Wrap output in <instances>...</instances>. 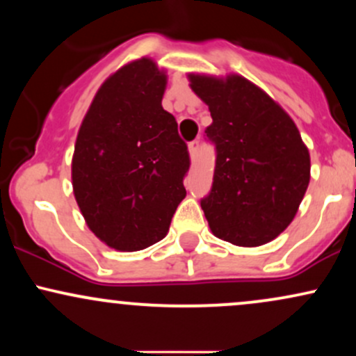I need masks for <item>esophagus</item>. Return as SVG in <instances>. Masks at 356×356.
<instances>
[{
	"label": "esophagus",
	"instance_id": "esophagus-1",
	"mask_svg": "<svg viewBox=\"0 0 356 356\" xmlns=\"http://www.w3.org/2000/svg\"><path fill=\"white\" fill-rule=\"evenodd\" d=\"M197 152H199V140L191 142V144H189V155H191V157L192 159L197 157Z\"/></svg>",
	"mask_w": 356,
	"mask_h": 356
}]
</instances>
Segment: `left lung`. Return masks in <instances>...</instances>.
I'll return each instance as SVG.
<instances>
[{
  "mask_svg": "<svg viewBox=\"0 0 356 356\" xmlns=\"http://www.w3.org/2000/svg\"><path fill=\"white\" fill-rule=\"evenodd\" d=\"M209 107L214 182L201 201L212 234L234 246L276 239L295 219L309 184V150L288 112L238 73H187Z\"/></svg>",
  "mask_w": 356,
  "mask_h": 356,
  "instance_id": "left-lung-1",
  "label": "left lung"
}]
</instances>
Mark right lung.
Wrapping results in <instances>:
<instances>
[{"instance_id": "right-lung-1", "label": "right lung", "mask_w": 356, "mask_h": 356, "mask_svg": "<svg viewBox=\"0 0 356 356\" xmlns=\"http://www.w3.org/2000/svg\"><path fill=\"white\" fill-rule=\"evenodd\" d=\"M167 72L149 56L113 72L97 90L72 157L75 201L88 229L117 251L164 239L186 197V142L162 108Z\"/></svg>"}]
</instances>
